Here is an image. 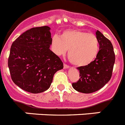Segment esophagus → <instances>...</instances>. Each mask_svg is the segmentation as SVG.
<instances>
[{"label": "esophagus", "mask_w": 125, "mask_h": 125, "mask_svg": "<svg viewBox=\"0 0 125 125\" xmlns=\"http://www.w3.org/2000/svg\"><path fill=\"white\" fill-rule=\"evenodd\" d=\"M64 69H68V68H69V66H68L67 64H64Z\"/></svg>", "instance_id": "esophagus-1"}]
</instances>
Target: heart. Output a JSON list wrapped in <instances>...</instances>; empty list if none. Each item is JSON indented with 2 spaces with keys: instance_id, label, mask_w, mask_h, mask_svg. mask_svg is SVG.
<instances>
[{
  "instance_id": "obj_1",
  "label": "heart",
  "mask_w": 125,
  "mask_h": 125,
  "mask_svg": "<svg viewBox=\"0 0 125 125\" xmlns=\"http://www.w3.org/2000/svg\"><path fill=\"white\" fill-rule=\"evenodd\" d=\"M52 50L60 56L67 50L69 61L74 66L84 67L91 64L99 51V42L96 36L78 29H68L62 33L61 37L53 36Z\"/></svg>"
}]
</instances>
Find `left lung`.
<instances>
[{"label": "left lung", "instance_id": "8db88e82", "mask_svg": "<svg viewBox=\"0 0 125 125\" xmlns=\"http://www.w3.org/2000/svg\"><path fill=\"white\" fill-rule=\"evenodd\" d=\"M96 35L100 44V51L95 59L89 65L79 67V81L72 86L78 92L91 93L104 86L112 76L115 55L111 41L97 31Z\"/></svg>", "mask_w": 125, "mask_h": 125}]
</instances>
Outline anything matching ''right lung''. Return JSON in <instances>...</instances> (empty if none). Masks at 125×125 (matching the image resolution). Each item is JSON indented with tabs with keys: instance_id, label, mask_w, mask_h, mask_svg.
I'll return each mask as SVG.
<instances>
[{
	"instance_id": "right-lung-1",
	"label": "right lung",
	"mask_w": 125,
	"mask_h": 125,
	"mask_svg": "<svg viewBox=\"0 0 125 125\" xmlns=\"http://www.w3.org/2000/svg\"><path fill=\"white\" fill-rule=\"evenodd\" d=\"M51 28L34 27L11 46L8 66L13 82L23 90L40 93L51 86L53 76L63 69L61 59L50 49Z\"/></svg>"
}]
</instances>
